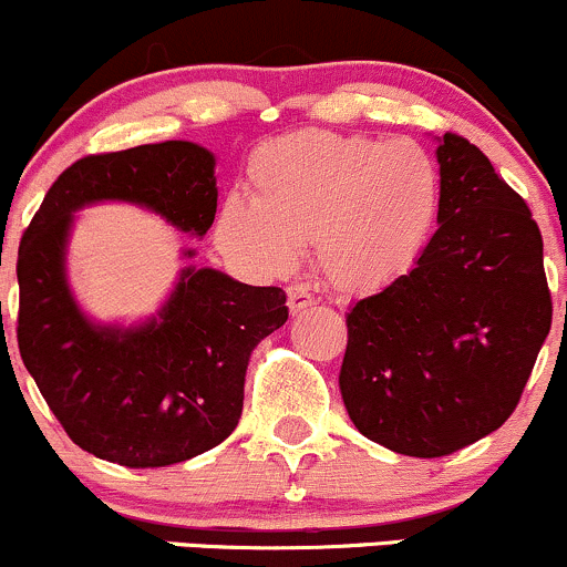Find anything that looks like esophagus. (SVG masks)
Returning <instances> with one entry per match:
<instances>
[{
	"label": "esophagus",
	"mask_w": 567,
	"mask_h": 567,
	"mask_svg": "<svg viewBox=\"0 0 567 567\" xmlns=\"http://www.w3.org/2000/svg\"><path fill=\"white\" fill-rule=\"evenodd\" d=\"M315 303L311 292L306 285H290L288 288V306H290V315H301V311L309 309Z\"/></svg>",
	"instance_id": "esophagus-1"
}]
</instances>
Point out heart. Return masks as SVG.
Instances as JSON below:
<instances>
[{"label":"heart","instance_id":"b5f03b06","mask_svg":"<svg viewBox=\"0 0 567 567\" xmlns=\"http://www.w3.org/2000/svg\"><path fill=\"white\" fill-rule=\"evenodd\" d=\"M247 173L252 202H224L218 245L279 275L315 239L322 277L341 292H373L405 275L437 218V165L413 141L298 130L264 141Z\"/></svg>","mask_w":567,"mask_h":567}]
</instances>
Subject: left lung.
<instances>
[{"label": "left lung", "mask_w": 567, "mask_h": 567, "mask_svg": "<svg viewBox=\"0 0 567 567\" xmlns=\"http://www.w3.org/2000/svg\"><path fill=\"white\" fill-rule=\"evenodd\" d=\"M440 229L408 275L347 315L349 419L389 451L451 455L517 408L551 328L544 239L474 143L442 135Z\"/></svg>", "instance_id": "left-lung-1"}]
</instances>
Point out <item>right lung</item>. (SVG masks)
<instances>
[{
	"label": "right lung",
	"instance_id": "obj_1",
	"mask_svg": "<svg viewBox=\"0 0 567 567\" xmlns=\"http://www.w3.org/2000/svg\"><path fill=\"white\" fill-rule=\"evenodd\" d=\"M95 202H130L205 237L218 205L216 157L165 141L76 159L18 247V349L71 442L130 470L181 464L237 429L247 362L288 320L285 292L186 266L157 317L95 324L66 279L74 213Z\"/></svg>",
	"mask_w": 567,
	"mask_h": 567
}]
</instances>
